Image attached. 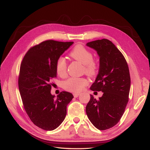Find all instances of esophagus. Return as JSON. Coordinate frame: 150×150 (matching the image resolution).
Instances as JSON below:
<instances>
[{"label": "esophagus", "mask_w": 150, "mask_h": 150, "mask_svg": "<svg viewBox=\"0 0 150 150\" xmlns=\"http://www.w3.org/2000/svg\"><path fill=\"white\" fill-rule=\"evenodd\" d=\"M80 93H74V96L75 98H76V97H78V96L80 95Z\"/></svg>", "instance_id": "34e87169"}]
</instances>
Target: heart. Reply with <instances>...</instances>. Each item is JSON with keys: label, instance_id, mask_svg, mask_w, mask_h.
Masks as SVG:
<instances>
[{"label": "heart", "instance_id": "heart-1", "mask_svg": "<svg viewBox=\"0 0 150 150\" xmlns=\"http://www.w3.org/2000/svg\"><path fill=\"white\" fill-rule=\"evenodd\" d=\"M70 56L74 59L83 64V70L90 76H94L98 74V64L93 59V55L90 50L82 45L79 44L74 47L70 52ZM55 70L57 75L64 76L67 71V62L64 57H60L57 59ZM88 84V81L85 78L71 77L64 83V88L66 90L74 93H79L83 90L85 86Z\"/></svg>", "mask_w": 150, "mask_h": 150}]
</instances>
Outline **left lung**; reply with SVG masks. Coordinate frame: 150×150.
<instances>
[{"label": "left lung", "instance_id": "obj_1", "mask_svg": "<svg viewBox=\"0 0 150 150\" xmlns=\"http://www.w3.org/2000/svg\"><path fill=\"white\" fill-rule=\"evenodd\" d=\"M100 57L98 74L90 90L103 93L98 100L90 95L86 113L94 126L105 130L117 125L128 102L130 75L127 62L113 43L108 39L86 43Z\"/></svg>", "mask_w": 150, "mask_h": 150}]
</instances>
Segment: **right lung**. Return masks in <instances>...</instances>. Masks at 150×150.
Here are the masks:
<instances>
[{"label": "right lung", "instance_id": "1", "mask_svg": "<svg viewBox=\"0 0 150 150\" xmlns=\"http://www.w3.org/2000/svg\"><path fill=\"white\" fill-rule=\"evenodd\" d=\"M73 43L43 41L31 47L21 63L18 83L24 109L33 124L47 131L63 122L74 98L67 91H62L56 98L50 93L52 80L57 77V60Z\"/></svg>", "mask_w": 150, "mask_h": 150}]
</instances>
